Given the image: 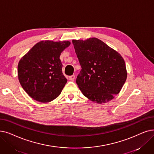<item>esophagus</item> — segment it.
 <instances>
[{"label":"esophagus","mask_w":154,"mask_h":154,"mask_svg":"<svg viewBox=\"0 0 154 154\" xmlns=\"http://www.w3.org/2000/svg\"><path fill=\"white\" fill-rule=\"evenodd\" d=\"M75 76L74 75H70V76H69V79L70 80V81H73V80L75 79Z\"/></svg>","instance_id":"34e87169"}]
</instances>
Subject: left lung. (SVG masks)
Returning a JSON list of instances; mask_svg holds the SVG:
<instances>
[{
  "label": "left lung",
  "mask_w": 154,
  "mask_h": 154,
  "mask_svg": "<svg viewBox=\"0 0 154 154\" xmlns=\"http://www.w3.org/2000/svg\"><path fill=\"white\" fill-rule=\"evenodd\" d=\"M72 43L82 67L76 83L83 95L97 104L114 99L127 78L122 55L96 38L73 39Z\"/></svg>",
  "instance_id": "left-lung-1"
}]
</instances>
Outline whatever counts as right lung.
I'll return each mask as SVG.
<instances>
[{
  "instance_id": "add662e5",
  "label": "right lung",
  "mask_w": 154,
  "mask_h": 154,
  "mask_svg": "<svg viewBox=\"0 0 154 154\" xmlns=\"http://www.w3.org/2000/svg\"><path fill=\"white\" fill-rule=\"evenodd\" d=\"M70 45L69 41H41L19 60V81L35 101L49 103L60 94L67 79L62 73L60 56Z\"/></svg>"
}]
</instances>
